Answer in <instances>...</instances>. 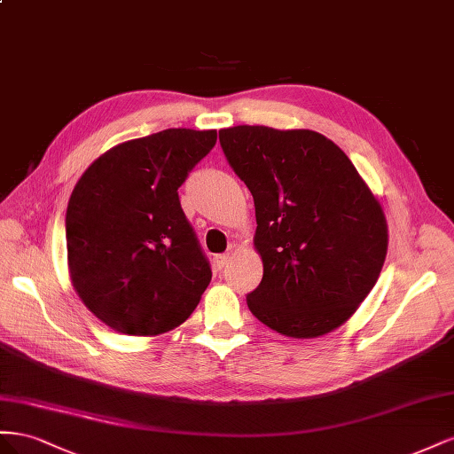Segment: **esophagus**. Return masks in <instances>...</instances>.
<instances>
[{"label": "esophagus", "instance_id": "34e87169", "mask_svg": "<svg viewBox=\"0 0 454 454\" xmlns=\"http://www.w3.org/2000/svg\"><path fill=\"white\" fill-rule=\"evenodd\" d=\"M228 262H230V256L228 254H216L215 256V268L216 270H223Z\"/></svg>", "mask_w": 454, "mask_h": 454}]
</instances>
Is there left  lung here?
<instances>
[{"label":"left lung","instance_id":"obj_1","mask_svg":"<svg viewBox=\"0 0 454 454\" xmlns=\"http://www.w3.org/2000/svg\"><path fill=\"white\" fill-rule=\"evenodd\" d=\"M254 200L264 274L251 314L291 339H316L356 314L387 251L382 205L348 155L309 129L236 125L218 131Z\"/></svg>","mask_w":454,"mask_h":454}]
</instances>
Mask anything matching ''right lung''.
Wrapping results in <instances>:
<instances>
[{
	"instance_id": "right-lung-1",
	"label": "right lung",
	"mask_w": 454,
	"mask_h": 454,
	"mask_svg": "<svg viewBox=\"0 0 454 454\" xmlns=\"http://www.w3.org/2000/svg\"><path fill=\"white\" fill-rule=\"evenodd\" d=\"M215 142V129H165L110 148L77 180L67 211L68 271L110 329L163 334L200 304L213 274L178 188Z\"/></svg>"
}]
</instances>
